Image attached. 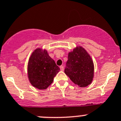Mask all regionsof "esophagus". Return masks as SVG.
Here are the masks:
<instances>
[{
    "label": "esophagus",
    "instance_id": "esophagus-1",
    "mask_svg": "<svg viewBox=\"0 0 121 121\" xmlns=\"http://www.w3.org/2000/svg\"><path fill=\"white\" fill-rule=\"evenodd\" d=\"M60 70L61 71H63V70H64V68H63V66L62 65L60 66Z\"/></svg>",
    "mask_w": 121,
    "mask_h": 121
}]
</instances>
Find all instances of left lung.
Here are the masks:
<instances>
[{
	"label": "left lung",
	"instance_id": "1",
	"mask_svg": "<svg viewBox=\"0 0 121 121\" xmlns=\"http://www.w3.org/2000/svg\"><path fill=\"white\" fill-rule=\"evenodd\" d=\"M65 73L79 87L88 86L94 76V65L87 51L81 46H76L68 53Z\"/></svg>",
	"mask_w": 121,
	"mask_h": 121
}]
</instances>
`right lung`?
<instances>
[{"label":"right lung","instance_id":"right-lung-1","mask_svg":"<svg viewBox=\"0 0 121 121\" xmlns=\"http://www.w3.org/2000/svg\"><path fill=\"white\" fill-rule=\"evenodd\" d=\"M60 70L46 49L37 48L31 54L27 63V76L35 88L46 89L52 84Z\"/></svg>","mask_w":121,"mask_h":121}]
</instances>
